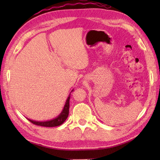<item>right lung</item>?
Listing matches in <instances>:
<instances>
[{
	"mask_svg": "<svg viewBox=\"0 0 160 160\" xmlns=\"http://www.w3.org/2000/svg\"><path fill=\"white\" fill-rule=\"evenodd\" d=\"M69 99L70 96L68 97L66 104L64 105V107L63 108V111L62 113H60L58 117L53 119L52 120L47 121V122H36L31 120H28L32 122V124L38 126H41V127H58L62 124L63 122L66 120L68 115H69Z\"/></svg>",
	"mask_w": 160,
	"mask_h": 160,
	"instance_id": "right-lung-1",
	"label": "right lung"
}]
</instances>
